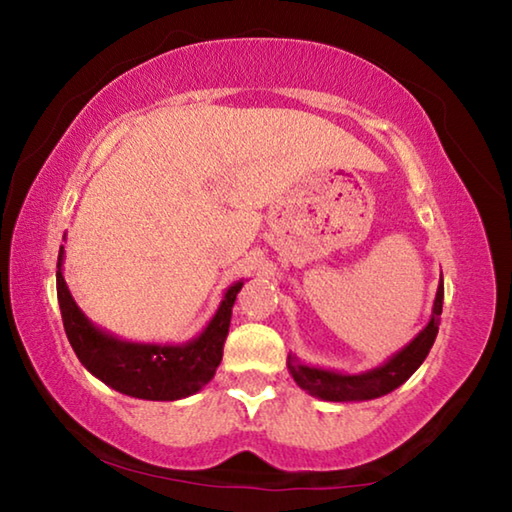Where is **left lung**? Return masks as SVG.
Returning <instances> with one entry per match:
<instances>
[{"mask_svg":"<svg viewBox=\"0 0 512 512\" xmlns=\"http://www.w3.org/2000/svg\"><path fill=\"white\" fill-rule=\"evenodd\" d=\"M443 296L445 287L443 275H440V284L436 291V300H433L427 327H424L409 345H404L400 352L388 357L381 366L366 372H357V375H348V372L339 370L307 366V363H302L298 361V357L289 354L287 366L293 381H296L302 391L320 397V400L325 402H363L388 395L395 391L397 386H402L404 381L422 366V361L427 359V354L438 334L440 314H443Z\"/></svg>","mask_w":512,"mask_h":512,"instance_id":"left-lung-1","label":"left lung"}]
</instances>
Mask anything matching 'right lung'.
I'll use <instances>...</instances> for the list:
<instances>
[{
	"label": "right lung",
	"instance_id": "right-lung-1",
	"mask_svg": "<svg viewBox=\"0 0 512 512\" xmlns=\"http://www.w3.org/2000/svg\"><path fill=\"white\" fill-rule=\"evenodd\" d=\"M65 248L58 250L56 291L65 334L88 372L137 400L173 402L201 391L214 377L230 329L232 305L244 280L230 284L210 323L187 343H133L92 323L76 305L63 277Z\"/></svg>",
	"mask_w": 512,
	"mask_h": 512
}]
</instances>
